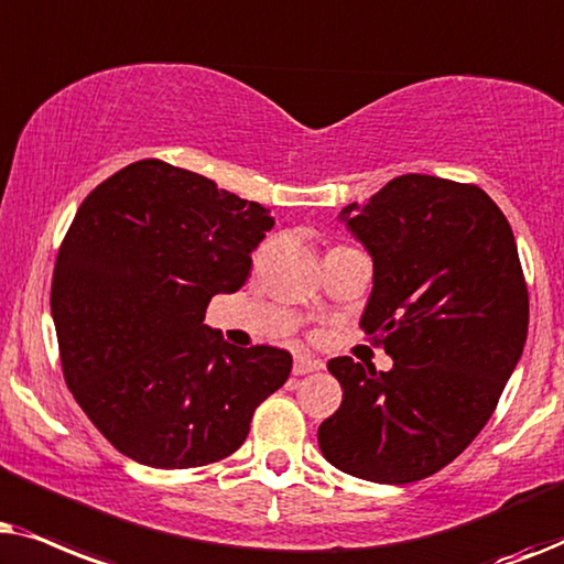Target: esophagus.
Instances as JSON below:
<instances>
[{"label":"esophagus","mask_w":564,"mask_h":564,"mask_svg":"<svg viewBox=\"0 0 564 564\" xmlns=\"http://www.w3.org/2000/svg\"><path fill=\"white\" fill-rule=\"evenodd\" d=\"M319 369H322V360L312 358V356H296V360H294L296 377H304V373H312V371H319Z\"/></svg>","instance_id":"obj_1"}]
</instances>
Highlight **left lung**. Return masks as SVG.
<instances>
[{
  "label": "left lung",
  "mask_w": 564,
  "mask_h": 564,
  "mask_svg": "<svg viewBox=\"0 0 564 564\" xmlns=\"http://www.w3.org/2000/svg\"><path fill=\"white\" fill-rule=\"evenodd\" d=\"M337 219L373 260L360 325L394 366L329 360L343 402L319 448L345 475L417 482L477 438L523 352L529 291L513 231L482 187L417 172Z\"/></svg>",
  "instance_id": "obj_1"
}]
</instances>
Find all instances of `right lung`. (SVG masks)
I'll return each instance as SVG.
<instances>
[{"label": "right lung", "mask_w": 564, "mask_h": 564, "mask_svg": "<svg viewBox=\"0 0 564 564\" xmlns=\"http://www.w3.org/2000/svg\"><path fill=\"white\" fill-rule=\"evenodd\" d=\"M265 206L198 172L141 160L82 200L51 281L66 384L97 431L156 469L235 454L291 352L237 348L204 325L273 229Z\"/></svg>", "instance_id": "obj_1"}]
</instances>
